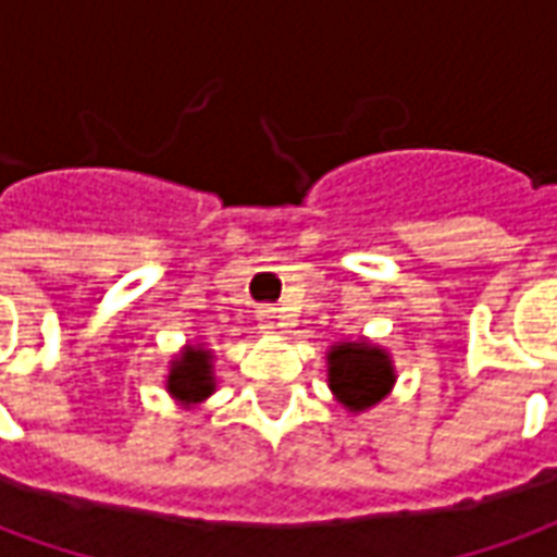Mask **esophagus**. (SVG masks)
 Segmentation results:
<instances>
[{"instance_id":"1","label":"esophagus","mask_w":557,"mask_h":557,"mask_svg":"<svg viewBox=\"0 0 557 557\" xmlns=\"http://www.w3.org/2000/svg\"><path fill=\"white\" fill-rule=\"evenodd\" d=\"M259 325H262V327H280V325H283V315H280L277 307H271V304L259 307Z\"/></svg>"}]
</instances>
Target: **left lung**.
Returning a JSON list of instances; mask_svg holds the SVG:
<instances>
[{"label":"left lung","instance_id":"1","mask_svg":"<svg viewBox=\"0 0 557 557\" xmlns=\"http://www.w3.org/2000/svg\"><path fill=\"white\" fill-rule=\"evenodd\" d=\"M327 382L339 403L363 411L375 406L394 385V370L382 349H370L367 343H343L327 355Z\"/></svg>","mask_w":557,"mask_h":557}]
</instances>
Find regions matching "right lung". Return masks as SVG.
I'll return each instance as SVG.
<instances>
[{
	"mask_svg": "<svg viewBox=\"0 0 557 557\" xmlns=\"http://www.w3.org/2000/svg\"><path fill=\"white\" fill-rule=\"evenodd\" d=\"M214 391L211 382V363H208V351L187 349L182 361H175L170 373V394H175L184 403H199Z\"/></svg>",
	"mask_w": 557,
	"mask_h": 557,
	"instance_id": "add662e5",
	"label": "right lung"
}]
</instances>
